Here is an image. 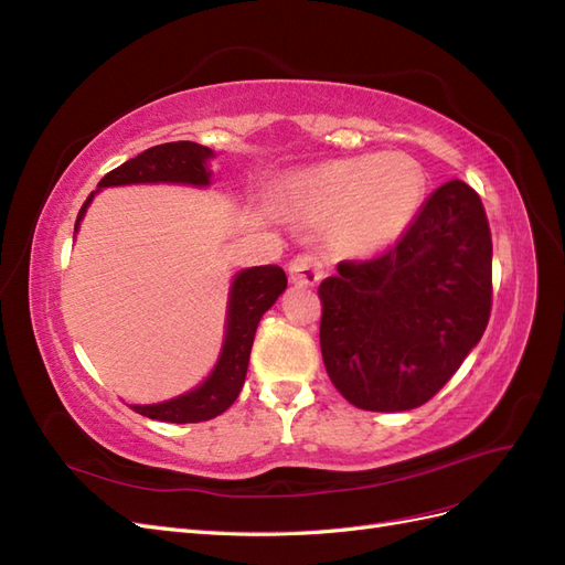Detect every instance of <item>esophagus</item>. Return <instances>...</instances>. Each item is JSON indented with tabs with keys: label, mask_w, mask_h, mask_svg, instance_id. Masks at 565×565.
<instances>
[{
	"label": "esophagus",
	"mask_w": 565,
	"mask_h": 565,
	"mask_svg": "<svg viewBox=\"0 0 565 565\" xmlns=\"http://www.w3.org/2000/svg\"><path fill=\"white\" fill-rule=\"evenodd\" d=\"M324 276V266L316 254H299L289 262V280L295 285H316Z\"/></svg>",
	"instance_id": "34e87169"
}]
</instances>
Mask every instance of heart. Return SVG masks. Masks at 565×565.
I'll return each instance as SVG.
<instances>
[{"instance_id": "1", "label": "heart", "mask_w": 565, "mask_h": 565, "mask_svg": "<svg viewBox=\"0 0 565 565\" xmlns=\"http://www.w3.org/2000/svg\"><path fill=\"white\" fill-rule=\"evenodd\" d=\"M424 193L422 164L396 150L320 162L285 183L289 207L328 224L334 247L358 259L396 245L417 218Z\"/></svg>"}]
</instances>
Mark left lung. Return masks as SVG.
<instances>
[{
  "label": "left lung",
  "mask_w": 565,
  "mask_h": 565,
  "mask_svg": "<svg viewBox=\"0 0 565 565\" xmlns=\"http://www.w3.org/2000/svg\"><path fill=\"white\" fill-rule=\"evenodd\" d=\"M320 351L351 405L403 413L443 388L481 341L492 301V241L481 198L448 181L401 243L341 262L320 282Z\"/></svg>",
  "instance_id": "8db88e82"
}]
</instances>
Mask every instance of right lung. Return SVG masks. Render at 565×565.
Instances as JSON below:
<instances>
[{
  "instance_id": "right-lung-1",
  "label": "right lung",
  "mask_w": 565,
  "mask_h": 565,
  "mask_svg": "<svg viewBox=\"0 0 565 565\" xmlns=\"http://www.w3.org/2000/svg\"><path fill=\"white\" fill-rule=\"evenodd\" d=\"M216 156L212 148L193 141L152 146L143 150L141 156L127 160L125 164H119L110 174L100 179L98 191L113 185L134 183H179L207 188L212 183L210 162ZM98 191H94L87 198V202L82 204L75 221V233L79 231L82 218L87 214L89 204ZM285 287L287 276L280 266H252L237 270L228 289L224 341H221L216 365L207 374V380H202L195 388L181 393L177 398L129 407H134L136 413L148 419L172 424L207 422L221 413H226L245 384L249 353L256 328H259V320L270 306L278 301V297L285 292Z\"/></svg>"
}]
</instances>
